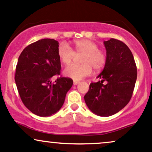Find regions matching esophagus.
<instances>
[{
  "label": "esophagus",
  "mask_w": 152,
  "mask_h": 152,
  "mask_svg": "<svg viewBox=\"0 0 152 152\" xmlns=\"http://www.w3.org/2000/svg\"><path fill=\"white\" fill-rule=\"evenodd\" d=\"M80 82L79 81H77V80H74V82H73V85H77V84H79Z\"/></svg>",
  "instance_id": "esophagus-1"
}]
</instances>
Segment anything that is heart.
<instances>
[{
    "mask_svg": "<svg viewBox=\"0 0 152 152\" xmlns=\"http://www.w3.org/2000/svg\"><path fill=\"white\" fill-rule=\"evenodd\" d=\"M77 54H83L81 57L83 64H69L64 69V75L75 80H80L85 77L90 76L93 72V67L95 70H100L105 67L107 61L106 54L98 49V44L88 39H80L74 42ZM75 52L65 42H62L58 47V57L63 64H69Z\"/></svg>",
    "mask_w": 152,
    "mask_h": 152,
    "instance_id": "heart-1",
    "label": "heart"
}]
</instances>
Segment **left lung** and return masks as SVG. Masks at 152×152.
<instances>
[{"label":"left lung","instance_id":"8db88e82","mask_svg":"<svg viewBox=\"0 0 152 152\" xmlns=\"http://www.w3.org/2000/svg\"><path fill=\"white\" fill-rule=\"evenodd\" d=\"M107 61L98 76L101 80L92 83L84 96L88 108L100 116L118 113L130 101L137 78L134 56L126 44L115 39L104 42ZM103 81L107 83L105 84Z\"/></svg>","mask_w":152,"mask_h":152}]
</instances>
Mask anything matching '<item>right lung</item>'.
<instances>
[{"instance_id": "add662e5", "label": "right lung", "mask_w": 152, "mask_h": 152, "mask_svg": "<svg viewBox=\"0 0 152 152\" xmlns=\"http://www.w3.org/2000/svg\"><path fill=\"white\" fill-rule=\"evenodd\" d=\"M58 47L54 39H41L27 46L17 62L15 81L18 93L25 106L39 116L57 113L73 84L69 77H59L54 83L51 80L60 75Z\"/></svg>"}]
</instances>
